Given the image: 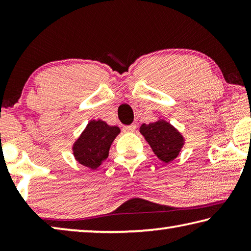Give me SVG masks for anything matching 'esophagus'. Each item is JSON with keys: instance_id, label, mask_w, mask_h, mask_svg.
<instances>
[{"instance_id": "1", "label": "esophagus", "mask_w": 251, "mask_h": 251, "mask_svg": "<svg viewBox=\"0 0 251 251\" xmlns=\"http://www.w3.org/2000/svg\"><path fill=\"white\" fill-rule=\"evenodd\" d=\"M136 129V125L135 124H131L128 126H124V131L126 133H133V131Z\"/></svg>"}]
</instances>
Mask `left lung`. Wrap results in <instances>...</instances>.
<instances>
[{"label":"left lung","instance_id":"8db88e82","mask_svg":"<svg viewBox=\"0 0 251 251\" xmlns=\"http://www.w3.org/2000/svg\"><path fill=\"white\" fill-rule=\"evenodd\" d=\"M139 131L150 144L155 155L166 164L179 155L185 144V139L179 131L164 120L143 124Z\"/></svg>","mask_w":251,"mask_h":251}]
</instances>
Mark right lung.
<instances>
[{"instance_id": "obj_1", "label": "right lung", "mask_w": 251, "mask_h": 251, "mask_svg": "<svg viewBox=\"0 0 251 251\" xmlns=\"http://www.w3.org/2000/svg\"><path fill=\"white\" fill-rule=\"evenodd\" d=\"M121 133L120 127L109 126L104 121H91L73 144L76 161L83 166L96 169L108 157L110 145Z\"/></svg>"}]
</instances>
